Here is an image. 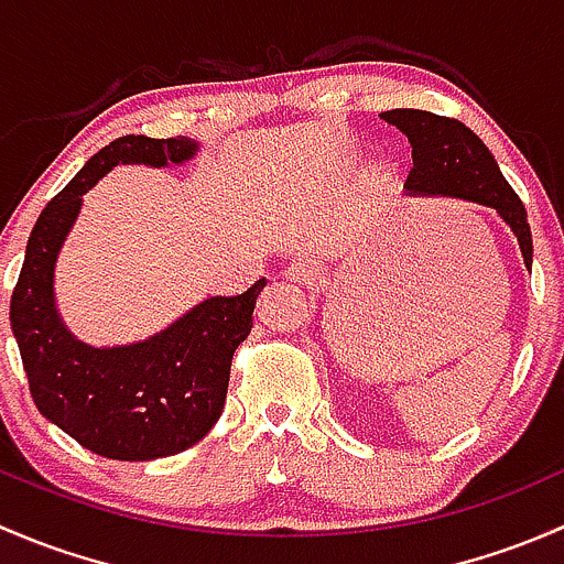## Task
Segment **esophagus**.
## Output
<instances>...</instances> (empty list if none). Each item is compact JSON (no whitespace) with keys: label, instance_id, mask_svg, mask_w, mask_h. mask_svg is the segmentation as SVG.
<instances>
[{"label":"esophagus","instance_id":"34e87169","mask_svg":"<svg viewBox=\"0 0 564 564\" xmlns=\"http://www.w3.org/2000/svg\"><path fill=\"white\" fill-rule=\"evenodd\" d=\"M289 278H292V281H297V283H314L318 278L316 261H311V259L292 261V264H289Z\"/></svg>","mask_w":564,"mask_h":564}]
</instances>
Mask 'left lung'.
<instances>
[{
	"instance_id": "8db88e82",
	"label": "left lung",
	"mask_w": 564,
	"mask_h": 564,
	"mask_svg": "<svg viewBox=\"0 0 564 564\" xmlns=\"http://www.w3.org/2000/svg\"><path fill=\"white\" fill-rule=\"evenodd\" d=\"M403 130L412 144V172L406 191L425 196H458L494 207L519 237L524 264L532 267V231L519 193L499 172L488 147L464 122L420 108H392L382 113Z\"/></svg>"
}]
</instances>
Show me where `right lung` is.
Segmentation results:
<instances>
[{
    "label": "right lung",
    "mask_w": 564,
    "mask_h": 564,
    "mask_svg": "<svg viewBox=\"0 0 564 564\" xmlns=\"http://www.w3.org/2000/svg\"><path fill=\"white\" fill-rule=\"evenodd\" d=\"M196 152L185 135H119L40 213L10 297L30 395L40 414L87 451L152 460L187 451L224 412L231 357L248 338L264 278L237 297H209L169 329L133 346L93 349L73 338L54 308V261L82 196L122 163L166 166Z\"/></svg>",
    "instance_id": "1"
}]
</instances>
